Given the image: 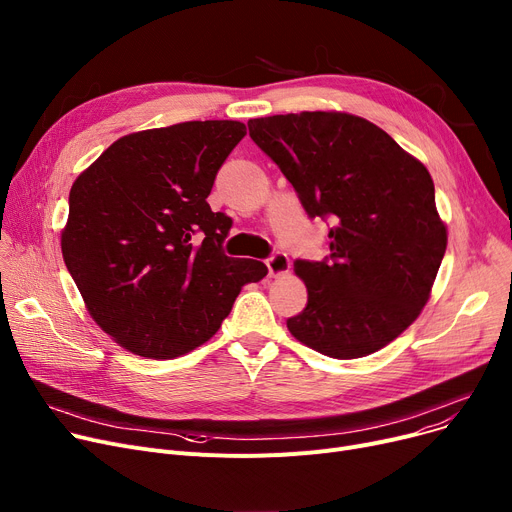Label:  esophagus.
<instances>
[{
	"label": "esophagus",
	"instance_id": "obj_1",
	"mask_svg": "<svg viewBox=\"0 0 512 512\" xmlns=\"http://www.w3.org/2000/svg\"><path fill=\"white\" fill-rule=\"evenodd\" d=\"M265 265H267V270H270L272 276H282V274L288 272L290 261H288V255H286V253L274 251L270 257L265 259Z\"/></svg>",
	"mask_w": 512,
	"mask_h": 512
}]
</instances>
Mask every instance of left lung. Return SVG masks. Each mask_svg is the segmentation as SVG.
Here are the masks:
<instances>
[{"label": "left lung", "mask_w": 512, "mask_h": 512, "mask_svg": "<svg viewBox=\"0 0 512 512\" xmlns=\"http://www.w3.org/2000/svg\"><path fill=\"white\" fill-rule=\"evenodd\" d=\"M249 137L309 218L332 224L328 257L294 261L309 297L286 319L290 334L334 359L380 351L421 313L446 251L432 176L388 132L351 114L255 118Z\"/></svg>", "instance_id": "1"}]
</instances>
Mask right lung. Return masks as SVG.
Wrapping results in <instances>:
<instances>
[{
	"label": "right lung",
	"instance_id": "right-lung-1",
	"mask_svg": "<svg viewBox=\"0 0 512 512\" xmlns=\"http://www.w3.org/2000/svg\"><path fill=\"white\" fill-rule=\"evenodd\" d=\"M245 134L234 120L134 132L72 184L64 263L101 330L130 353L193 351L220 330L240 288L265 278V263L224 253L232 218L207 203Z\"/></svg>",
	"mask_w": 512,
	"mask_h": 512
}]
</instances>
